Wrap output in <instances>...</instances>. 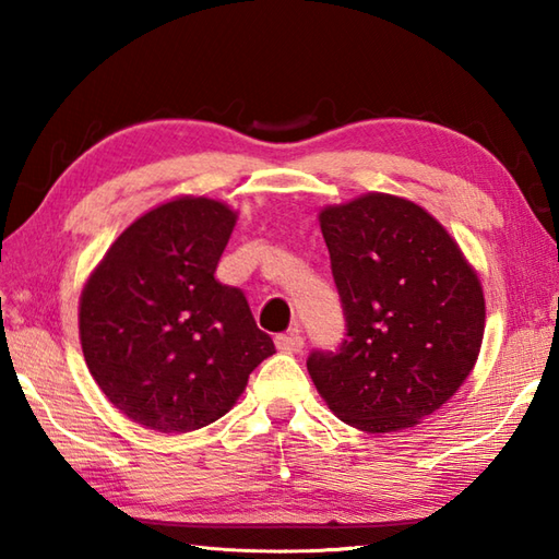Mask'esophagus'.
<instances>
[{
  "label": "esophagus",
  "mask_w": 559,
  "mask_h": 559,
  "mask_svg": "<svg viewBox=\"0 0 559 559\" xmlns=\"http://www.w3.org/2000/svg\"><path fill=\"white\" fill-rule=\"evenodd\" d=\"M302 336H300V331L298 329H293L290 334H281V336H276V348L281 350V353H288V355H293V353H300L302 350Z\"/></svg>",
  "instance_id": "1"
}]
</instances>
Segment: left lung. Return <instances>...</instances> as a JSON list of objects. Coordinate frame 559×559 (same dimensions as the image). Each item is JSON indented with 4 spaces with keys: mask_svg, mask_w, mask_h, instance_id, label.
<instances>
[{
    "mask_svg": "<svg viewBox=\"0 0 559 559\" xmlns=\"http://www.w3.org/2000/svg\"><path fill=\"white\" fill-rule=\"evenodd\" d=\"M319 225L346 338L336 350L310 353L312 382L362 432L418 425L456 394L478 360V273L442 223L408 199L370 192L326 206Z\"/></svg>",
    "mask_w": 559,
    "mask_h": 559,
    "instance_id": "1",
    "label": "left lung"
}]
</instances>
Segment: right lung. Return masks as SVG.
<instances>
[{
    "instance_id": "obj_1",
    "label": "right lung",
    "mask_w": 559,
    "mask_h": 559,
    "mask_svg": "<svg viewBox=\"0 0 559 559\" xmlns=\"http://www.w3.org/2000/svg\"><path fill=\"white\" fill-rule=\"evenodd\" d=\"M235 221L216 199L165 201L117 237L83 286L88 372L148 430L192 432L223 418L276 353L245 293L213 276Z\"/></svg>"
}]
</instances>
